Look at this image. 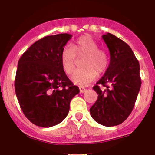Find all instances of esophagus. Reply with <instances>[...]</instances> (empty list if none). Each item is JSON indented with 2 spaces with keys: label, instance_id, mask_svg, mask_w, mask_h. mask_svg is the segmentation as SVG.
Returning <instances> with one entry per match:
<instances>
[{
  "label": "esophagus",
  "instance_id": "esophagus-1",
  "mask_svg": "<svg viewBox=\"0 0 155 155\" xmlns=\"http://www.w3.org/2000/svg\"><path fill=\"white\" fill-rule=\"evenodd\" d=\"M79 91H80V93H84V92L86 91L87 89L85 88V87H79Z\"/></svg>",
  "mask_w": 155,
  "mask_h": 155
}]
</instances>
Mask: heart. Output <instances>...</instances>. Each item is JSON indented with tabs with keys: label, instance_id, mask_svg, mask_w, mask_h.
<instances>
[{
	"label": "heart",
	"instance_id": "obj_1",
	"mask_svg": "<svg viewBox=\"0 0 155 155\" xmlns=\"http://www.w3.org/2000/svg\"><path fill=\"white\" fill-rule=\"evenodd\" d=\"M97 43L87 35L81 36L72 47L66 46L61 53V63L64 72L71 74L75 68L76 56L83 57L82 68L76 70L71 77L72 82L79 86H87L101 75L109 66V56L107 51L99 48Z\"/></svg>",
	"mask_w": 155,
	"mask_h": 155
}]
</instances>
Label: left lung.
<instances>
[{
  "instance_id": "1",
  "label": "left lung",
  "mask_w": 155,
  "mask_h": 155,
  "mask_svg": "<svg viewBox=\"0 0 155 155\" xmlns=\"http://www.w3.org/2000/svg\"><path fill=\"white\" fill-rule=\"evenodd\" d=\"M109 48L110 62L93 87L98 97L90 108L95 121L106 127L121 124L134 109L141 87L140 64L131 48L110 33L102 36ZM103 85L104 89L100 86Z\"/></svg>"
}]
</instances>
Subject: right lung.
Segmentation results:
<instances>
[{
	"mask_svg": "<svg viewBox=\"0 0 155 155\" xmlns=\"http://www.w3.org/2000/svg\"><path fill=\"white\" fill-rule=\"evenodd\" d=\"M71 34L47 36L31 45L20 58L15 90L26 118L35 125L50 127L64 121L70 104L79 93L61 63L62 49Z\"/></svg>",
	"mask_w": 155,
	"mask_h": 155,
	"instance_id": "1",
	"label": "right lung"
}]
</instances>
